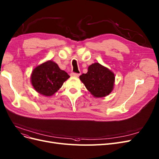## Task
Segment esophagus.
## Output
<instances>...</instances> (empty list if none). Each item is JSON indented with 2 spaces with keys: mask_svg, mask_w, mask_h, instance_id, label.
<instances>
[{
  "mask_svg": "<svg viewBox=\"0 0 159 159\" xmlns=\"http://www.w3.org/2000/svg\"><path fill=\"white\" fill-rule=\"evenodd\" d=\"M80 75V74H77V73H74V72H72L70 74V75L72 76V77H79Z\"/></svg>",
  "mask_w": 159,
  "mask_h": 159,
  "instance_id": "34e87169",
  "label": "esophagus"
}]
</instances>
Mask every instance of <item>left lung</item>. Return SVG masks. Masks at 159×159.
<instances>
[{
  "label": "left lung",
  "instance_id": "obj_1",
  "mask_svg": "<svg viewBox=\"0 0 159 159\" xmlns=\"http://www.w3.org/2000/svg\"><path fill=\"white\" fill-rule=\"evenodd\" d=\"M87 89L95 97H103L109 95L114 88L115 76L108 68L98 62L88 67L86 74L80 76Z\"/></svg>",
  "mask_w": 159,
  "mask_h": 159
}]
</instances>
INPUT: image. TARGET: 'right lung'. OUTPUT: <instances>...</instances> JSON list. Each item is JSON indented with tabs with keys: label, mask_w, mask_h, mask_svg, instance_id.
<instances>
[{
	"label": "right lung",
	"mask_w": 159,
	"mask_h": 159,
	"mask_svg": "<svg viewBox=\"0 0 159 159\" xmlns=\"http://www.w3.org/2000/svg\"><path fill=\"white\" fill-rule=\"evenodd\" d=\"M70 75L60 69L57 64L48 61L34 68L31 82L37 92L45 96H52L61 88Z\"/></svg>",
	"instance_id": "add662e5"
}]
</instances>
